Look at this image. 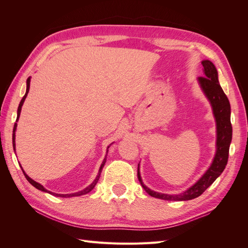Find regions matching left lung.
I'll return each mask as SVG.
<instances>
[{"label":"left lung","instance_id":"1","mask_svg":"<svg viewBox=\"0 0 248 248\" xmlns=\"http://www.w3.org/2000/svg\"><path fill=\"white\" fill-rule=\"evenodd\" d=\"M202 72L204 77L198 78V82L202 89V93L206 98L211 104L213 116L215 118L216 123V152L214 155L211 166L208 168L198 181L190 186L188 189L181 193L177 194H168L157 192L150 189L142 182L140 172V163L138 167V178L140 182L142 188L148 192V194L157 199L166 200V201H189L200 197L208 187L211 185L215 180L218 178L221 172L226 168L229 159V150L232 141V124H231V106L227 95L224 94L222 88L218 81V72H217L214 64L204 60L202 61Z\"/></svg>","mask_w":248,"mask_h":248}]
</instances>
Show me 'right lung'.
Segmentation results:
<instances>
[{
  "label": "right lung",
  "mask_w": 248,
  "mask_h": 248,
  "mask_svg": "<svg viewBox=\"0 0 248 248\" xmlns=\"http://www.w3.org/2000/svg\"><path fill=\"white\" fill-rule=\"evenodd\" d=\"M30 81H31V78H29L28 79H27V90H26V94H25V96L22 97V99L20 100V102H19V106H18V108H17V118H16V122L18 121V119H19V116H20V111H21V107H22V104H24V102H25V100H26V98H27V96H28V93H29V90H30ZM16 127H17V123H16L14 124V127H13V134H12V144H13V149H14V152H16ZM111 145V144H110ZM109 145V146H110ZM109 146L108 147V149H107V154H106V157H104V159H103V161H102V163H101V166H100V168H99V171H98V175L96 176V178H95V180L94 181L90 184L89 186H87L85 189H82V190H80V191H78V192H74V193H69V194H61V193H55V192H51V191H49V190H47L46 188H44V187L40 184V183H38V182H36V181H34L33 179H31L30 178L26 172H25V170H24V169H22L21 167V170H22V172H24V175H25V177L27 178V180L28 181L31 183L35 188H37V189H39V190H41V191H44V192H47V193H50V194H52V196H55V197H60V198H71V197H79V196H82V194H87V193H89L90 191H91L94 187H95V185L97 184V182H98V180H99V177H100V174H101V170H102V169H103V167H104V164H106V162H107V155H108V148H109Z\"/></svg>",
  "instance_id": "1"
}]
</instances>
